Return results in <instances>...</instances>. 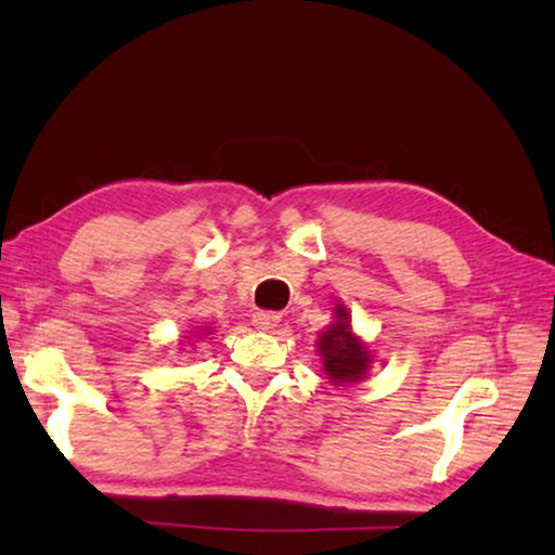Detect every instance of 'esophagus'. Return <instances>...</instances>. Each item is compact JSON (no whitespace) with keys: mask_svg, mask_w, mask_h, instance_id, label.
I'll return each mask as SVG.
<instances>
[{"mask_svg":"<svg viewBox=\"0 0 555 555\" xmlns=\"http://www.w3.org/2000/svg\"><path fill=\"white\" fill-rule=\"evenodd\" d=\"M251 323H255L257 331H274V327L281 323V315L274 313V311H257L255 315H251Z\"/></svg>","mask_w":555,"mask_h":555,"instance_id":"esophagus-1","label":"esophagus"}]
</instances>
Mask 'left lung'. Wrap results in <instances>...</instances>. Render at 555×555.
<instances>
[{
	"instance_id": "obj_1",
	"label": "left lung",
	"mask_w": 555,
	"mask_h": 555,
	"mask_svg": "<svg viewBox=\"0 0 555 555\" xmlns=\"http://www.w3.org/2000/svg\"><path fill=\"white\" fill-rule=\"evenodd\" d=\"M318 352H321L323 370L335 387H343V384H354L364 379L372 354L367 345L357 340L352 327H350V313L347 308L337 304L335 306V321L327 331L318 337Z\"/></svg>"
}]
</instances>
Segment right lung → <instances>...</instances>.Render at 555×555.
Returning <instances> with one entry per match:
<instances>
[{"mask_svg": "<svg viewBox=\"0 0 555 555\" xmlns=\"http://www.w3.org/2000/svg\"><path fill=\"white\" fill-rule=\"evenodd\" d=\"M203 335H208V333H203Z\"/></svg>", "mask_w": 555, "mask_h": 555, "instance_id": "1", "label": "right lung"}]
</instances>
